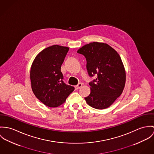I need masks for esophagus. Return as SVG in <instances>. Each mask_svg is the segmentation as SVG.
<instances>
[{
	"instance_id": "1",
	"label": "esophagus",
	"mask_w": 154,
	"mask_h": 154,
	"mask_svg": "<svg viewBox=\"0 0 154 154\" xmlns=\"http://www.w3.org/2000/svg\"><path fill=\"white\" fill-rule=\"evenodd\" d=\"M82 83H79V84H78L77 85L75 86V88L76 90H78V89H79L80 87H82Z\"/></svg>"
}]
</instances>
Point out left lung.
Returning <instances> with one entry per match:
<instances>
[{"mask_svg":"<svg viewBox=\"0 0 154 154\" xmlns=\"http://www.w3.org/2000/svg\"><path fill=\"white\" fill-rule=\"evenodd\" d=\"M85 56L90 76L97 78L89 83L91 92L87 103L97 109L110 107L122 94L126 83V71L119 54L109 45L93 42L80 48Z\"/></svg>","mask_w":154,"mask_h":154,"instance_id":"8db88e82","label":"left lung"}]
</instances>
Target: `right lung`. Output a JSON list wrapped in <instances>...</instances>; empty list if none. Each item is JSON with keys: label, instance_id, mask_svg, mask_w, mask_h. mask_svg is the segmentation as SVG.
<instances>
[{"label": "right lung", "instance_id": "right-lung-1", "mask_svg": "<svg viewBox=\"0 0 154 154\" xmlns=\"http://www.w3.org/2000/svg\"><path fill=\"white\" fill-rule=\"evenodd\" d=\"M69 48L48 47L37 54L30 70L31 88L36 97L45 106L57 107L64 103L74 87L66 85L61 67Z\"/></svg>", "mask_w": 154, "mask_h": 154}]
</instances>
